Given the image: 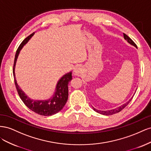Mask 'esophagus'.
Returning <instances> with one entry per match:
<instances>
[{"label":"esophagus","instance_id":"1","mask_svg":"<svg viewBox=\"0 0 151 151\" xmlns=\"http://www.w3.org/2000/svg\"><path fill=\"white\" fill-rule=\"evenodd\" d=\"M82 73V70L81 68L79 67H77L75 68L74 71V74L76 76H80Z\"/></svg>","mask_w":151,"mask_h":151}]
</instances>
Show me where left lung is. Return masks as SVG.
<instances>
[{
  "label": "left lung",
  "instance_id": "left-lung-1",
  "mask_svg": "<svg viewBox=\"0 0 151 151\" xmlns=\"http://www.w3.org/2000/svg\"><path fill=\"white\" fill-rule=\"evenodd\" d=\"M123 36H124V38L128 42H129L130 44H131V45H134V47H137V45H136V44L134 42V41L132 40L129 36H128L126 34H125V33H123ZM132 98H133V97L132 98H131V99L129 100V101L128 102H127L126 103H125V104H123V105H122V106H119V107H118V108H115V109H111V110H108V111H101V110H98V109H95L94 108H93V109L95 111H96V112H98V113H100V114H102V115H113V114H115V113H118V112H120V111H121L123 109H124L128 104H129V103L131 101V100L132 99Z\"/></svg>",
  "mask_w": 151,
  "mask_h": 151
}]
</instances>
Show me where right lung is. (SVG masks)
I'll return each instance as SVG.
<instances>
[{
    "label": "right lung",
    "instance_id": "add662e5",
    "mask_svg": "<svg viewBox=\"0 0 151 151\" xmlns=\"http://www.w3.org/2000/svg\"><path fill=\"white\" fill-rule=\"evenodd\" d=\"M33 35L34 33L29 35L28 37L22 41V42L20 44L16 51L13 65V76L14 78V83L18 94L27 107L40 115L51 116L62 110V109L64 106L67 101L68 84V82H70L72 79V72L67 73L59 80L57 84L55 93L52 98L46 100V101H33L27 96L17 84L15 77L14 68L17 58L21 49L24 46V45L28 42V41L31 38V36H33Z\"/></svg>",
    "mask_w": 151,
    "mask_h": 151
}]
</instances>
